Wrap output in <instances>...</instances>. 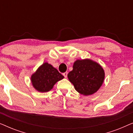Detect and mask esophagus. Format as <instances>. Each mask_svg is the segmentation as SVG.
Listing matches in <instances>:
<instances>
[{
  "label": "esophagus",
  "instance_id": "obj_1",
  "mask_svg": "<svg viewBox=\"0 0 133 133\" xmlns=\"http://www.w3.org/2000/svg\"><path fill=\"white\" fill-rule=\"evenodd\" d=\"M63 76H64V77H65V78H66V77H67V75H68V72H63Z\"/></svg>",
  "mask_w": 133,
  "mask_h": 133
}]
</instances>
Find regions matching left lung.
<instances>
[{
	"mask_svg": "<svg viewBox=\"0 0 133 133\" xmlns=\"http://www.w3.org/2000/svg\"><path fill=\"white\" fill-rule=\"evenodd\" d=\"M68 78L75 90L84 96L95 93L104 81L105 72L102 67L90 59L77 60Z\"/></svg>",
	"mask_w": 133,
	"mask_h": 133,
	"instance_id": "left-lung-1",
	"label": "left lung"
}]
</instances>
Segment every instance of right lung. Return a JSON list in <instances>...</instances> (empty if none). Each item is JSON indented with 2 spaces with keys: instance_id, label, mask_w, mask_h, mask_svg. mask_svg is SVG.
Segmentation results:
<instances>
[{
  "instance_id": "1",
  "label": "right lung",
  "mask_w": 133,
  "mask_h": 133,
  "mask_svg": "<svg viewBox=\"0 0 133 133\" xmlns=\"http://www.w3.org/2000/svg\"><path fill=\"white\" fill-rule=\"evenodd\" d=\"M63 77L57 69L48 63L45 62L31 76V81L36 90L45 92L51 90L54 84Z\"/></svg>"
}]
</instances>
